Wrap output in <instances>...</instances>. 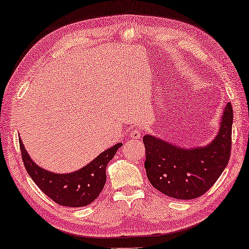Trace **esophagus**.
<instances>
[{"label":"esophagus","instance_id":"esophagus-1","mask_svg":"<svg viewBox=\"0 0 249 249\" xmlns=\"http://www.w3.org/2000/svg\"><path fill=\"white\" fill-rule=\"evenodd\" d=\"M129 136H131V139L140 140L142 137V131L140 128H132L129 132Z\"/></svg>","mask_w":249,"mask_h":249}]
</instances>
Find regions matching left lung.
Returning <instances> with one entry per match:
<instances>
[{"instance_id":"1","label":"left lung","mask_w":249,"mask_h":249,"mask_svg":"<svg viewBox=\"0 0 249 249\" xmlns=\"http://www.w3.org/2000/svg\"><path fill=\"white\" fill-rule=\"evenodd\" d=\"M232 107L227 103L214 141L206 146L183 148L153 135L143 137L147 178L163 194L194 199L210 189L227 166L231 151Z\"/></svg>"}]
</instances>
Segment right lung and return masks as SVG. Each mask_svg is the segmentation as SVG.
<instances>
[{"label":"right lung","instance_id":"1","mask_svg":"<svg viewBox=\"0 0 249 249\" xmlns=\"http://www.w3.org/2000/svg\"><path fill=\"white\" fill-rule=\"evenodd\" d=\"M122 145L123 144L118 143L106 149L95 160L76 172L55 174L37 166L19 140L23 163L31 178L55 203L68 207L86 206L97 198L106 181V166Z\"/></svg>","mask_w":249,"mask_h":249}]
</instances>
